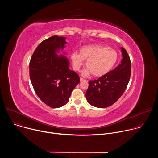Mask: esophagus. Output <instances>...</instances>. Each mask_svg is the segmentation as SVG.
I'll list each match as a JSON object with an SVG mask.
<instances>
[{
  "instance_id": "34e87169",
  "label": "esophagus",
  "mask_w": 158,
  "mask_h": 158,
  "mask_svg": "<svg viewBox=\"0 0 158 158\" xmlns=\"http://www.w3.org/2000/svg\"><path fill=\"white\" fill-rule=\"evenodd\" d=\"M80 81H81V82H82V81H85L86 80L84 79H83L82 77H80Z\"/></svg>"
}]
</instances>
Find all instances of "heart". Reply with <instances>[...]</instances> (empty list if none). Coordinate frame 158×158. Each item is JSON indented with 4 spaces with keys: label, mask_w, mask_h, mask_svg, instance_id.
<instances>
[{
    "label": "heart",
    "mask_w": 158,
    "mask_h": 158,
    "mask_svg": "<svg viewBox=\"0 0 158 158\" xmlns=\"http://www.w3.org/2000/svg\"><path fill=\"white\" fill-rule=\"evenodd\" d=\"M116 51L104 46L90 45L80 49L79 53L73 52L71 59L73 69L79 71L86 60V68L82 75L88 76L93 74L96 77H101L107 74L115 65L118 60Z\"/></svg>",
    "instance_id": "1"
}]
</instances>
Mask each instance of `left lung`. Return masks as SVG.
<instances>
[{
	"label": "left lung",
	"mask_w": 158,
	"mask_h": 158,
	"mask_svg": "<svg viewBox=\"0 0 158 158\" xmlns=\"http://www.w3.org/2000/svg\"><path fill=\"white\" fill-rule=\"evenodd\" d=\"M121 49L123 56L121 64L97 80L89 82L85 97L91 106L99 108L109 107L125 91L130 79L131 63L126 49L123 48Z\"/></svg>",
	"instance_id": "8db88e82"
}]
</instances>
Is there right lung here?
Returning a JSON list of instances; mask_svg holds the SVG:
<instances>
[{"mask_svg": "<svg viewBox=\"0 0 158 158\" xmlns=\"http://www.w3.org/2000/svg\"><path fill=\"white\" fill-rule=\"evenodd\" d=\"M66 43L65 37L57 35L43 40L34 51L29 63L30 79L35 93L52 108L68 102L72 91L80 82L79 75L69 69L67 58L57 54L63 51Z\"/></svg>", "mask_w": 158, "mask_h": 158, "instance_id": "add662e5", "label": "right lung"}]
</instances>
